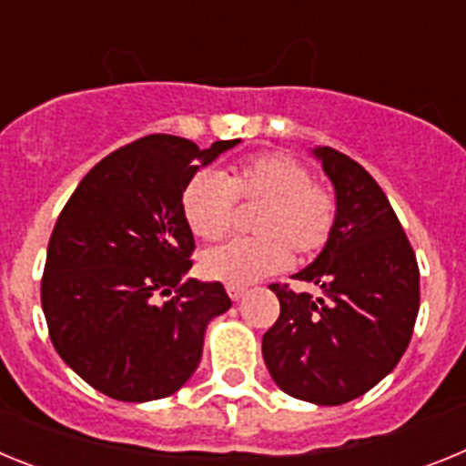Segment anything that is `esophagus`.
<instances>
[{"instance_id": "obj_1", "label": "esophagus", "mask_w": 466, "mask_h": 466, "mask_svg": "<svg viewBox=\"0 0 466 466\" xmlns=\"http://www.w3.org/2000/svg\"><path fill=\"white\" fill-rule=\"evenodd\" d=\"M226 291H228L230 300H240L242 296L247 294V289L245 287H240V284H228V287H226Z\"/></svg>"}]
</instances>
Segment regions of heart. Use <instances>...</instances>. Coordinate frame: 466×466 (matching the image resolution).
<instances>
[{"label":"heart","mask_w":466,"mask_h":466,"mask_svg":"<svg viewBox=\"0 0 466 466\" xmlns=\"http://www.w3.org/2000/svg\"><path fill=\"white\" fill-rule=\"evenodd\" d=\"M242 208L252 217L257 238L214 247L200 257V273L226 284H249L289 266L291 252L310 261L331 240L339 221V198L312 179L306 163L291 154L268 151L242 160L228 175L200 172L182 193L188 228L203 240H221Z\"/></svg>","instance_id":"heart-1"}]
</instances>
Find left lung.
<instances>
[{
    "label": "left lung",
    "mask_w": 466,
    "mask_h": 466,
    "mask_svg": "<svg viewBox=\"0 0 466 466\" xmlns=\"http://www.w3.org/2000/svg\"><path fill=\"white\" fill-rule=\"evenodd\" d=\"M315 156L336 187L339 221L315 261L294 278L324 296L273 282L278 322L263 333V360L279 390L339 406L371 390L399 364L420 308V268L392 205L350 156Z\"/></svg>",
    "instance_id": "obj_1"
}]
</instances>
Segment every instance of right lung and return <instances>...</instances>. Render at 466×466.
I'll return each instance as SVG.
<instances>
[{
  "mask_svg": "<svg viewBox=\"0 0 466 466\" xmlns=\"http://www.w3.org/2000/svg\"><path fill=\"white\" fill-rule=\"evenodd\" d=\"M238 142L200 151L191 139L147 135L105 156L65 203L48 240L41 308L57 355L97 392L163 399L198 369L205 324L230 299L221 282H179L196 249L182 193L198 163Z\"/></svg>",
  "mask_w": 466,
  "mask_h": 466,
  "instance_id": "add662e5",
  "label": "right lung"
}]
</instances>
